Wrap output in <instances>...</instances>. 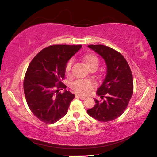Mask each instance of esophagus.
<instances>
[{
	"label": "esophagus",
	"mask_w": 157,
	"mask_h": 157,
	"mask_svg": "<svg viewBox=\"0 0 157 157\" xmlns=\"http://www.w3.org/2000/svg\"><path fill=\"white\" fill-rule=\"evenodd\" d=\"M76 97H78V98H79L80 99H86V97H84V96H81V95H76Z\"/></svg>",
	"instance_id": "esophagus-1"
}]
</instances>
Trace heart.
Segmentation results:
<instances>
[{
  "mask_svg": "<svg viewBox=\"0 0 157 157\" xmlns=\"http://www.w3.org/2000/svg\"><path fill=\"white\" fill-rule=\"evenodd\" d=\"M83 59L87 67L90 69L92 67H98L99 63V59L98 57L93 54H88L83 57ZM73 59H69L65 65V73L69 74L72 67ZM95 83L91 80L89 79H77L73 81L71 84L72 88L76 92L80 94L86 95L90 93L94 88Z\"/></svg>",
  "mask_w": 157,
  "mask_h": 157,
  "instance_id": "b5f03b06",
  "label": "heart"
}]
</instances>
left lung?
I'll return each mask as SVG.
<instances>
[{
    "label": "left lung",
    "mask_w": 157,
    "mask_h": 157,
    "mask_svg": "<svg viewBox=\"0 0 157 157\" xmlns=\"http://www.w3.org/2000/svg\"><path fill=\"white\" fill-rule=\"evenodd\" d=\"M100 55L107 65V74L97 94L102 101L95 99L96 105L87 110L95 119L109 122L124 112L133 94L134 83L130 66L121 53L101 44L88 45Z\"/></svg>",
    "instance_id": "left-lung-1"
}]
</instances>
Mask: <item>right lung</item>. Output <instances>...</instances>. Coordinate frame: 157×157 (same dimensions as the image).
Listing matches in <instances>:
<instances>
[{"mask_svg": "<svg viewBox=\"0 0 157 157\" xmlns=\"http://www.w3.org/2000/svg\"><path fill=\"white\" fill-rule=\"evenodd\" d=\"M82 45H52L42 49L32 59L23 80L27 105L37 118L53 124L67 113L75 95L59 88L67 86L64 79L65 65Z\"/></svg>", "mask_w": 157, "mask_h": 157, "instance_id": "right-lung-1", "label": "right lung"}]
</instances>
